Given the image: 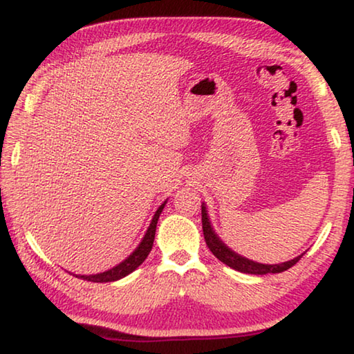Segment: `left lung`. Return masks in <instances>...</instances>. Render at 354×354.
<instances>
[{"label": "left lung", "instance_id": "1", "mask_svg": "<svg viewBox=\"0 0 354 354\" xmlns=\"http://www.w3.org/2000/svg\"><path fill=\"white\" fill-rule=\"evenodd\" d=\"M201 223H203V234H205V241L209 250L212 251V254L217 257L218 261H221L226 266H230L231 268H234L237 272L242 273H250V274H267V273H281L284 270H289L290 267L295 266V263L301 259V256L295 257V259L287 261L283 263H274V266H268V263H259L254 261H250L247 257H243L241 254H237L232 251L231 248H227L226 245L220 241L218 236L215 234V231L212 230L211 221L207 218V212L205 205L201 206Z\"/></svg>", "mask_w": 354, "mask_h": 354}]
</instances>
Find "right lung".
I'll use <instances>...</instances> for the list:
<instances>
[{
  "instance_id": "add662e5",
  "label": "right lung",
  "mask_w": 354,
  "mask_h": 354,
  "mask_svg": "<svg viewBox=\"0 0 354 354\" xmlns=\"http://www.w3.org/2000/svg\"><path fill=\"white\" fill-rule=\"evenodd\" d=\"M164 206H165V203H164V205H160L158 211H156L151 223H149V227H148L145 237L142 239L140 245L134 250V253L131 254L128 259H124L122 263H118L117 267H113V268H111V270H107L104 273L88 274V277H84V274H76V278H81L84 281H92V283H112V281H117L120 278L127 277V274H129L131 272H134L136 268L147 259L149 251H151V248H153L154 234H156V225H158L159 215H160V212H162Z\"/></svg>"
}]
</instances>
